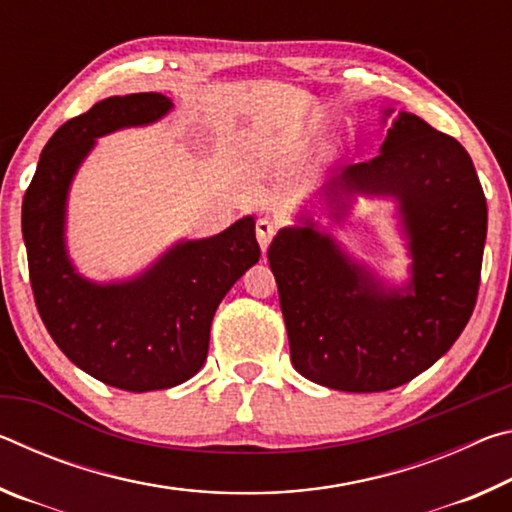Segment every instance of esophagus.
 <instances>
[{
    "mask_svg": "<svg viewBox=\"0 0 512 512\" xmlns=\"http://www.w3.org/2000/svg\"><path fill=\"white\" fill-rule=\"evenodd\" d=\"M255 232H257L259 246H262V250H266L268 244H271V239L275 237V225H273V221H268V219H259L257 225H255Z\"/></svg>",
    "mask_w": 512,
    "mask_h": 512,
    "instance_id": "34e87169",
    "label": "esophagus"
}]
</instances>
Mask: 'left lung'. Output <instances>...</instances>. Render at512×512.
<instances>
[{"label":"left lung","mask_w":512,"mask_h":512,"mask_svg":"<svg viewBox=\"0 0 512 512\" xmlns=\"http://www.w3.org/2000/svg\"><path fill=\"white\" fill-rule=\"evenodd\" d=\"M325 189L336 221L343 194L395 198L411 280L386 289L316 221L282 228L268 262L293 368L336 391H391L443 357L472 316L488 232L479 176L454 137L400 112L379 155L345 167Z\"/></svg>","instance_id":"obj_1"}]
</instances>
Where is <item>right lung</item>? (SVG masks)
Returning <instances> with one entry per match:
<instances>
[{
    "mask_svg": "<svg viewBox=\"0 0 512 512\" xmlns=\"http://www.w3.org/2000/svg\"><path fill=\"white\" fill-rule=\"evenodd\" d=\"M171 108L160 92H137L65 121L22 201L31 289L47 332L74 366L131 393L178 386L203 368L216 307L259 259L255 219L244 216L216 237L180 241L126 282H90L69 262L67 194L94 140L153 124Z\"/></svg>",
    "mask_w": 512,
    "mask_h": 512,
    "instance_id": "add662e5",
    "label": "right lung"
}]
</instances>
